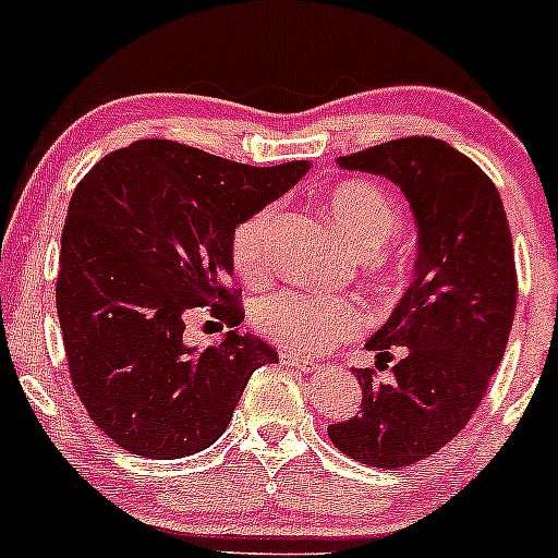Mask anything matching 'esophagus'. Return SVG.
I'll return each mask as SVG.
<instances>
[{"mask_svg":"<svg viewBox=\"0 0 558 558\" xmlns=\"http://www.w3.org/2000/svg\"><path fill=\"white\" fill-rule=\"evenodd\" d=\"M280 362L288 364V367L301 369V373H315V369L319 367L315 360H306V356L293 354V351H283V354H280Z\"/></svg>","mask_w":558,"mask_h":558,"instance_id":"esophagus-1","label":"esophagus"}]
</instances>
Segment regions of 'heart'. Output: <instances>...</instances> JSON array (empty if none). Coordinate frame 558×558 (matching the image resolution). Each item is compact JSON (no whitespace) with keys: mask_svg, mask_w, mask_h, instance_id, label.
I'll return each instance as SVG.
<instances>
[{"mask_svg":"<svg viewBox=\"0 0 558 558\" xmlns=\"http://www.w3.org/2000/svg\"><path fill=\"white\" fill-rule=\"evenodd\" d=\"M332 226L356 252L373 254L399 230V209L380 185L343 181L328 194ZM278 207H265L241 222L233 233V267L243 280H259L267 270V254ZM369 312L360 296L278 288L254 306V325L265 338L296 354H323L367 325Z\"/></svg>","mask_w":558,"mask_h":558,"instance_id":"1","label":"heart"}]
</instances>
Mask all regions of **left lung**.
Masks as SVG:
<instances>
[{
  "label": "left lung",
  "mask_w": 558,
  "mask_h": 558,
  "mask_svg": "<svg viewBox=\"0 0 558 558\" xmlns=\"http://www.w3.org/2000/svg\"><path fill=\"white\" fill-rule=\"evenodd\" d=\"M338 168L388 178L417 222L412 283L367 341L377 369L390 345L403 356L388 383L354 369L362 412L328 427L345 457L393 470L444 448L477 412L514 323V246L498 189L446 141L396 138L338 157Z\"/></svg>",
  "instance_id": "1"
}]
</instances>
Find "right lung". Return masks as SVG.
Masks as SVG:
<instances>
[{
  "label": "right lung",
  "instance_id": "add662e5",
  "mask_svg": "<svg viewBox=\"0 0 558 558\" xmlns=\"http://www.w3.org/2000/svg\"><path fill=\"white\" fill-rule=\"evenodd\" d=\"M306 159L252 168L175 141H136L86 172L62 230L57 317L73 386L125 451L181 459L226 433L248 377L278 354L235 330L196 351L202 306L239 328L233 233L291 191Z\"/></svg>",
  "mask_w": 558,
  "mask_h": 558
}]
</instances>
